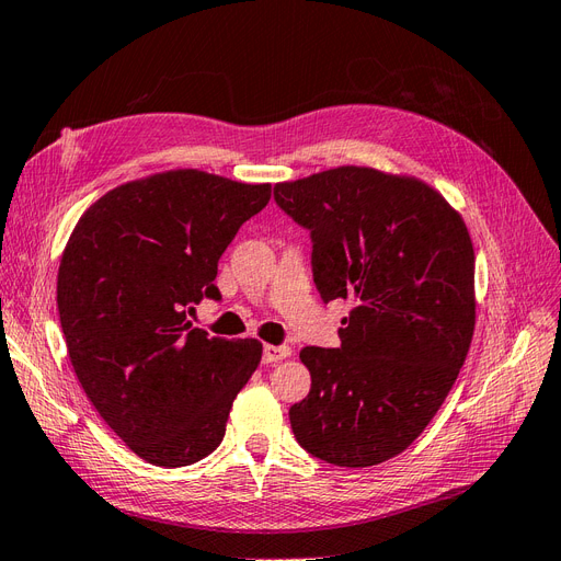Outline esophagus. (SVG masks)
Masks as SVG:
<instances>
[{"label":"esophagus","instance_id":"34e87169","mask_svg":"<svg viewBox=\"0 0 561 561\" xmlns=\"http://www.w3.org/2000/svg\"><path fill=\"white\" fill-rule=\"evenodd\" d=\"M291 356V350L286 345H265L263 347V364H277L282 358Z\"/></svg>","mask_w":561,"mask_h":561}]
</instances>
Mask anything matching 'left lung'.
Listing matches in <instances>:
<instances>
[{
	"instance_id": "obj_1",
	"label": "left lung",
	"mask_w": 561,
	"mask_h": 561,
	"mask_svg": "<svg viewBox=\"0 0 561 561\" xmlns=\"http://www.w3.org/2000/svg\"><path fill=\"white\" fill-rule=\"evenodd\" d=\"M312 232L323 300H352L340 347H305L307 399L288 410L321 461L382 463L436 417L476 331V254L461 214L417 176L342 165L275 186Z\"/></svg>"
}]
</instances>
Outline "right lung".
Segmentation results:
<instances>
[{
	"label": "right lung",
	"instance_id": "1",
	"mask_svg": "<svg viewBox=\"0 0 561 561\" xmlns=\"http://www.w3.org/2000/svg\"><path fill=\"white\" fill-rule=\"evenodd\" d=\"M273 186L203 170L121 184L90 205L58 267V312L79 382L116 436L162 468L221 445L234 396L261 364L254 337H209L188 314Z\"/></svg>",
	"mask_w": 561,
	"mask_h": 561
}]
</instances>
